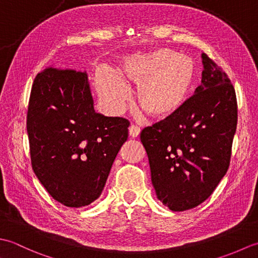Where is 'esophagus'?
Segmentation results:
<instances>
[{
	"instance_id": "obj_1",
	"label": "esophagus",
	"mask_w": 258,
	"mask_h": 258,
	"mask_svg": "<svg viewBox=\"0 0 258 258\" xmlns=\"http://www.w3.org/2000/svg\"><path fill=\"white\" fill-rule=\"evenodd\" d=\"M140 134V128L138 125H135V124H131L129 127V136L131 138H136V137H138Z\"/></svg>"
}]
</instances>
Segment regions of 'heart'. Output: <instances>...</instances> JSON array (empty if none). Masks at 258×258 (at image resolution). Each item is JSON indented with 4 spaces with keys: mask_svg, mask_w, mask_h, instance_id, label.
Wrapping results in <instances>:
<instances>
[{
    "mask_svg": "<svg viewBox=\"0 0 258 258\" xmlns=\"http://www.w3.org/2000/svg\"><path fill=\"white\" fill-rule=\"evenodd\" d=\"M196 80L195 62L187 55L160 49L125 59L118 71H101L96 77L99 94L113 110L128 99L125 83L138 87L137 101L152 118L175 115L186 106Z\"/></svg>",
    "mask_w": 258,
    "mask_h": 258,
    "instance_id": "1",
    "label": "heart"
}]
</instances>
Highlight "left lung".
<instances>
[{
    "label": "left lung",
    "instance_id": "obj_1",
    "mask_svg": "<svg viewBox=\"0 0 258 258\" xmlns=\"http://www.w3.org/2000/svg\"><path fill=\"white\" fill-rule=\"evenodd\" d=\"M202 85L175 115L146 127L157 198L172 212L201 205L226 175L237 127V100L227 75L203 53Z\"/></svg>",
    "mask_w": 258,
    "mask_h": 258
}]
</instances>
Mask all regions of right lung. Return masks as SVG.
I'll list each match as a JSON object with an SVG mask.
<instances>
[{
    "instance_id": "right-lung-1",
    "label": "right lung",
    "mask_w": 258,
    "mask_h": 258,
    "mask_svg": "<svg viewBox=\"0 0 258 258\" xmlns=\"http://www.w3.org/2000/svg\"><path fill=\"white\" fill-rule=\"evenodd\" d=\"M128 127L127 119L94 111L86 72L51 67L35 77L26 117L32 169L64 206L101 195Z\"/></svg>"
}]
</instances>
